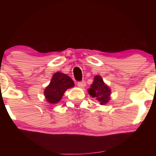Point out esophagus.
<instances>
[{"mask_svg":"<svg viewBox=\"0 0 156 156\" xmlns=\"http://www.w3.org/2000/svg\"><path fill=\"white\" fill-rule=\"evenodd\" d=\"M78 86L80 88H83L86 86V82L85 81H79L78 82Z\"/></svg>","mask_w":156,"mask_h":156,"instance_id":"34e87169","label":"esophagus"}]
</instances>
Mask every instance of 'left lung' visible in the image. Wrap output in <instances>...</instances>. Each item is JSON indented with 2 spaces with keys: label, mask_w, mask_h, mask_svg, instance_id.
Wrapping results in <instances>:
<instances>
[{
  "label": "left lung",
  "mask_w": 156,
  "mask_h": 156,
  "mask_svg": "<svg viewBox=\"0 0 156 156\" xmlns=\"http://www.w3.org/2000/svg\"><path fill=\"white\" fill-rule=\"evenodd\" d=\"M88 92L92 98H95L101 105H105L110 101L111 89L100 76H94V81L91 88L88 89Z\"/></svg>",
  "instance_id": "1"
}]
</instances>
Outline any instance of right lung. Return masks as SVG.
I'll return each instance as SVG.
<instances>
[{"mask_svg": "<svg viewBox=\"0 0 156 156\" xmlns=\"http://www.w3.org/2000/svg\"><path fill=\"white\" fill-rule=\"evenodd\" d=\"M74 82L67 75L55 73L52 77L49 85L44 89V96L48 102L52 104L58 103L67 89L74 87Z\"/></svg>", "mask_w": 156, "mask_h": 156, "instance_id": "add662e5", "label": "right lung"}]
</instances>
